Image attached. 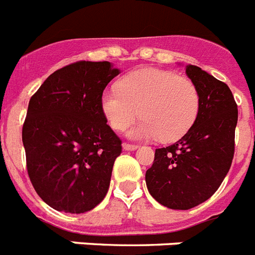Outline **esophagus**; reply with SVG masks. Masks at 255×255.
Instances as JSON below:
<instances>
[{
    "label": "esophagus",
    "instance_id": "obj_1",
    "mask_svg": "<svg viewBox=\"0 0 255 255\" xmlns=\"http://www.w3.org/2000/svg\"><path fill=\"white\" fill-rule=\"evenodd\" d=\"M138 145L136 144H129V142H123V149L124 150H136Z\"/></svg>",
    "mask_w": 255,
    "mask_h": 255
}]
</instances>
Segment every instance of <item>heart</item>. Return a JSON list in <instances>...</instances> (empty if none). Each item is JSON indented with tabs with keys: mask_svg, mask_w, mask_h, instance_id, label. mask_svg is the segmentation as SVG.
<instances>
[{
	"mask_svg": "<svg viewBox=\"0 0 255 255\" xmlns=\"http://www.w3.org/2000/svg\"><path fill=\"white\" fill-rule=\"evenodd\" d=\"M200 97L190 78L170 70L142 68L124 76L119 89L101 97V109L111 128L124 131L141 115L129 132L136 138L170 142L181 138L195 123Z\"/></svg>",
	"mask_w": 255,
	"mask_h": 255,
	"instance_id": "b5f03b06",
	"label": "heart"
}]
</instances>
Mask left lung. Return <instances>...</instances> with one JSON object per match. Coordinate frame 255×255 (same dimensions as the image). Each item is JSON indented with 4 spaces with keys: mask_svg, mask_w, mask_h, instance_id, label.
Returning <instances> with one entry per match:
<instances>
[{
    "mask_svg": "<svg viewBox=\"0 0 255 255\" xmlns=\"http://www.w3.org/2000/svg\"><path fill=\"white\" fill-rule=\"evenodd\" d=\"M186 74L200 97L195 123L177 142L156 149L145 173L149 194L171 210H190L220 187L235 154L239 110L228 85L196 65Z\"/></svg>",
    "mask_w": 255,
    "mask_h": 255,
    "instance_id": "1",
    "label": "left lung"
}]
</instances>
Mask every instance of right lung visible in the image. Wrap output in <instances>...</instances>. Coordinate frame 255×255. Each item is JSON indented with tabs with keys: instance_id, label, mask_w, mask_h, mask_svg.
Instances as JSON below:
<instances>
[{
	"instance_id": "obj_1",
	"label": "right lung",
	"mask_w": 255,
	"mask_h": 255,
	"mask_svg": "<svg viewBox=\"0 0 255 255\" xmlns=\"http://www.w3.org/2000/svg\"><path fill=\"white\" fill-rule=\"evenodd\" d=\"M118 74L109 61H77L53 72L31 97L22 128L27 173L53 210L84 214L109 191L122 140L101 97Z\"/></svg>"
}]
</instances>
